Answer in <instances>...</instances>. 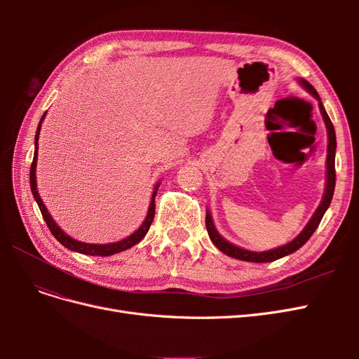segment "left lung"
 Listing matches in <instances>:
<instances>
[{
    "instance_id": "1",
    "label": "left lung",
    "mask_w": 359,
    "mask_h": 359,
    "mask_svg": "<svg viewBox=\"0 0 359 359\" xmlns=\"http://www.w3.org/2000/svg\"><path fill=\"white\" fill-rule=\"evenodd\" d=\"M299 83L306 88L311 95L316 97L319 100V109L320 114L323 116V121L325 126H327L328 130V156H327V189H325L323 193V199L320 202V205L318 206L316 212L313 214V217L310 219V222L307 223V226L304 227L302 232L295 238V240H292L289 244L286 245H281L273 250H268V252H250V250H244L241 247H236L233 244H231L229 241H226L224 238L217 232L214 222H212V217L210 214V210H206V217H205V223H206V231H208L210 235V240L212 241V244L223 252L224 255L235 257V259H240V260H245V262H256V264H264V262H273V260H277L280 257H285L287 255H292L293 252H297L298 248H301L304 244H306L310 236L313 235V232L318 229V226L322 220V217L325 214V211L328 210V206L332 201V194H334V189H335V147H337V140H335V130L334 126L331 123V119L325 111V107L320 102V97L318 94V91L313 88V85H310L307 81L299 79Z\"/></svg>"
}]
</instances>
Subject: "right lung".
Wrapping results in <instances>:
<instances>
[{"label": "right lung", "instance_id": "1", "mask_svg": "<svg viewBox=\"0 0 359 359\" xmlns=\"http://www.w3.org/2000/svg\"><path fill=\"white\" fill-rule=\"evenodd\" d=\"M46 116V112L43 114L40 123L37 126V132H36V148H34V158H32V163H31V169H29V184H31V191H32V196H34L39 208L41 211V215L43 219H45L49 231L52 232V235L55 236V240H58L64 247H67L69 250H73V252H78V253H82V255H88V256H111V255H115V253H119V252H124V250L130 248L136 245L142 238L147 235V232L149 231V226L151 223H153L154 220V214H156V194H157V190L160 187V184H157V186L154 187V191H153V198H151V203H149V208H148V214H147V219L144 220L142 226L139 227V229L128 235L127 238H124V240L118 241V243H111V244H88V243H81L78 240H74V238L69 236L66 232H64L61 227L53 222V219L50 217V214L48 212V208L45 206V203H43L41 198L39 196V191H37V182H36V166H37V149H39V135H40V128H41V123L43 119H45Z\"/></svg>", "mask_w": 359, "mask_h": 359}]
</instances>
